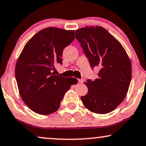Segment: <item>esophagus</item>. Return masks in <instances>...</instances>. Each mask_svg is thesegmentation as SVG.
<instances>
[{"label":"esophagus","instance_id":"1","mask_svg":"<svg viewBox=\"0 0 146 146\" xmlns=\"http://www.w3.org/2000/svg\"><path fill=\"white\" fill-rule=\"evenodd\" d=\"M78 82L83 83L84 82V80L82 78V79H78Z\"/></svg>","mask_w":146,"mask_h":146}]
</instances>
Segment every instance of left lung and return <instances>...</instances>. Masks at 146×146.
I'll use <instances>...</instances> for the list:
<instances>
[{
    "instance_id": "8db88e82",
    "label": "left lung",
    "mask_w": 146,
    "mask_h": 146,
    "mask_svg": "<svg viewBox=\"0 0 146 146\" xmlns=\"http://www.w3.org/2000/svg\"><path fill=\"white\" fill-rule=\"evenodd\" d=\"M76 38L93 70L100 69L98 78L87 80V94L81 96L84 106L92 112H111L125 98L131 79V64L122 45L101 27L76 31Z\"/></svg>"
}]
</instances>
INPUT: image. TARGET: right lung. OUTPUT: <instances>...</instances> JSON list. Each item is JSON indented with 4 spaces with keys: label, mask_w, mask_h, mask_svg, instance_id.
Masks as SVG:
<instances>
[{
    "label": "right lung",
    "mask_w": 146,
    "mask_h": 146,
    "mask_svg": "<svg viewBox=\"0 0 146 146\" xmlns=\"http://www.w3.org/2000/svg\"><path fill=\"white\" fill-rule=\"evenodd\" d=\"M74 40V31L49 27L28 41L15 67V78L23 100L31 110L48 115L58 110L65 93L78 80L55 75L56 64H62L64 49Z\"/></svg>",
    "instance_id": "right-lung-1"
}]
</instances>
